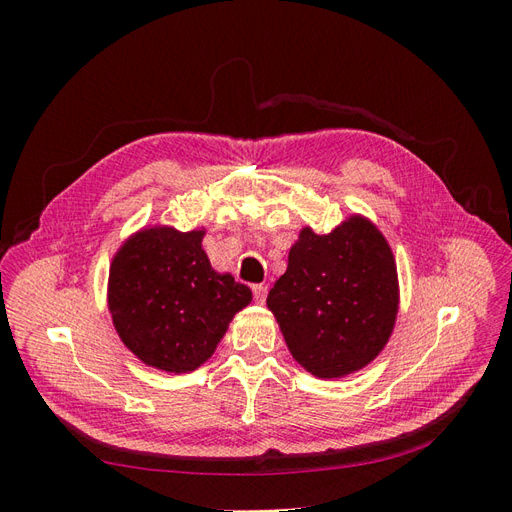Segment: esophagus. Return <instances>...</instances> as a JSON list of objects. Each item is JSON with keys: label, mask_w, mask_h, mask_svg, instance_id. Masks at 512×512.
I'll return each mask as SVG.
<instances>
[{"label": "esophagus", "mask_w": 512, "mask_h": 512, "mask_svg": "<svg viewBox=\"0 0 512 512\" xmlns=\"http://www.w3.org/2000/svg\"><path fill=\"white\" fill-rule=\"evenodd\" d=\"M252 292H254V301H256V303H260V305H262V303L267 301V292H269V290H267V286H265V284H256V286H252Z\"/></svg>", "instance_id": "1"}]
</instances>
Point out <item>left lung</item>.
Returning a JSON list of instances; mask_svg holds the SVG:
<instances>
[{"instance_id":"1","label":"left lung","mask_w":512,"mask_h":512,"mask_svg":"<svg viewBox=\"0 0 512 512\" xmlns=\"http://www.w3.org/2000/svg\"><path fill=\"white\" fill-rule=\"evenodd\" d=\"M267 305L294 361L342 378L380 354L395 327L397 267L382 232L352 215L329 235L303 228Z\"/></svg>"}]
</instances>
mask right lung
Masks as SVG:
<instances>
[{
  "instance_id": "right-lung-1",
  "label": "right lung",
  "mask_w": 512,
  "mask_h": 512,
  "mask_svg": "<svg viewBox=\"0 0 512 512\" xmlns=\"http://www.w3.org/2000/svg\"><path fill=\"white\" fill-rule=\"evenodd\" d=\"M203 235L145 228L121 245L108 275V309L121 342L170 374L203 365L232 316L252 301L245 284L213 271Z\"/></svg>"
}]
</instances>
